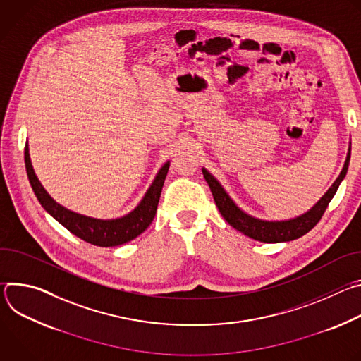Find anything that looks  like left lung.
<instances>
[{
    "label": "left lung",
    "mask_w": 361,
    "mask_h": 361,
    "mask_svg": "<svg viewBox=\"0 0 361 361\" xmlns=\"http://www.w3.org/2000/svg\"><path fill=\"white\" fill-rule=\"evenodd\" d=\"M350 154H351V147L348 148L347 159H345V163H344V167H343L340 176L333 183V185L329 188V191L320 198V201L314 205V207L300 217H295L293 220H286V221H264V220L254 219V217L245 214L228 197V194L224 191L221 184L205 169H202V176L213 192L216 205L219 207L221 216L237 231H241L247 237L257 240V241H262V243L291 241V240L300 238L301 235L310 231L320 221V219L323 217V214L327 209L329 202L334 197L340 183L343 181V178L347 174L348 163H350Z\"/></svg>",
    "instance_id": "8db88e82"
}]
</instances>
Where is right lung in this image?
Returning <instances> with one entry per match:
<instances>
[{"mask_svg": "<svg viewBox=\"0 0 361 361\" xmlns=\"http://www.w3.org/2000/svg\"><path fill=\"white\" fill-rule=\"evenodd\" d=\"M24 160L30 184L44 210L53 216L60 224H63L70 233L98 247H114L128 243L147 230L154 216H156L164 180L170 167V163H166L160 169L156 180L152 181L151 187L148 188L144 198L134 212L116 220H97L64 209L63 205H60L48 195V192L38 181L31 166L28 144H25L24 148Z\"/></svg>", "mask_w": 361, "mask_h": 361, "instance_id": "right-lung-1", "label": "right lung"}]
</instances>
